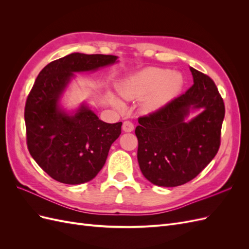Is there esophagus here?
I'll return each mask as SVG.
<instances>
[{"label": "esophagus", "mask_w": 249, "mask_h": 249, "mask_svg": "<svg viewBox=\"0 0 249 249\" xmlns=\"http://www.w3.org/2000/svg\"><path fill=\"white\" fill-rule=\"evenodd\" d=\"M123 130L124 132H132L134 130V124L131 122H129V120H125L123 124Z\"/></svg>", "instance_id": "esophagus-1"}]
</instances>
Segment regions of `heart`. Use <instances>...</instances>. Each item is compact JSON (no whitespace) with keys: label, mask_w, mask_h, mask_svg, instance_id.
<instances>
[{"label":"heart","mask_w":249,"mask_h":249,"mask_svg":"<svg viewBox=\"0 0 249 249\" xmlns=\"http://www.w3.org/2000/svg\"><path fill=\"white\" fill-rule=\"evenodd\" d=\"M182 82L178 72L161 67H146L124 80L118 91L125 100L144 99L142 108L154 112L164 107L178 94ZM115 103L119 109H124V104L119 100H115Z\"/></svg>","instance_id":"b5f03b06"}]
</instances>
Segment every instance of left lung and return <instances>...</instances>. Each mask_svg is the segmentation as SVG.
I'll list each match as a JSON object with an SVG mask.
<instances>
[{"label": "left lung", "instance_id": "8db88e82", "mask_svg": "<svg viewBox=\"0 0 249 249\" xmlns=\"http://www.w3.org/2000/svg\"><path fill=\"white\" fill-rule=\"evenodd\" d=\"M194 84L161 109L138 119L137 159L150 183L177 187L190 182L220 146L224 103L215 83L190 67ZM202 112L189 122L190 110Z\"/></svg>", "mask_w": 249, "mask_h": 249}]
</instances>
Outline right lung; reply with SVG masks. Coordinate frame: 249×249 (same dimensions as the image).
<instances>
[{
    "label": "right lung",
    "instance_id": "add662e5",
    "mask_svg": "<svg viewBox=\"0 0 249 249\" xmlns=\"http://www.w3.org/2000/svg\"><path fill=\"white\" fill-rule=\"evenodd\" d=\"M113 55L72 53L44 66L25 107L27 145L35 162L58 182L79 185L91 180L106 163L123 123L107 124L85 104L73 113L60 107V97L73 72L114 64Z\"/></svg>",
    "mask_w": 249,
    "mask_h": 249
}]
</instances>
